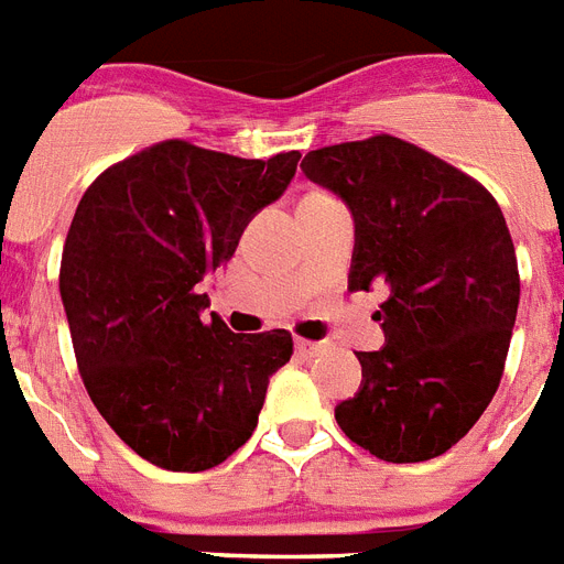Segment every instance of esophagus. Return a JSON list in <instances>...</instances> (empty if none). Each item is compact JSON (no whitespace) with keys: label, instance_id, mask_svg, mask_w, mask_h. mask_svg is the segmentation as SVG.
<instances>
[{"label":"esophagus","instance_id":"obj_1","mask_svg":"<svg viewBox=\"0 0 564 564\" xmlns=\"http://www.w3.org/2000/svg\"><path fill=\"white\" fill-rule=\"evenodd\" d=\"M296 351H300L302 357H316V355H323V351H325V343H316V339L300 337V339H296Z\"/></svg>","mask_w":564,"mask_h":564}]
</instances>
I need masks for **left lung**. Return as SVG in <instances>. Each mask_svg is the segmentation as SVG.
I'll return each instance as SVG.
<instances>
[{
	"mask_svg": "<svg viewBox=\"0 0 564 564\" xmlns=\"http://www.w3.org/2000/svg\"><path fill=\"white\" fill-rule=\"evenodd\" d=\"M311 181L355 213L348 288L389 285L386 346L357 351L362 383L334 409L375 458L415 464L467 435L505 375L519 264L499 202L473 175L394 134L314 149Z\"/></svg>",
	"mask_w": 564,
	"mask_h": 564,
	"instance_id": "left-lung-1",
	"label": "left lung"
}]
</instances>
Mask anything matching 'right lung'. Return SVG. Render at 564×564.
<instances>
[{"mask_svg":"<svg viewBox=\"0 0 564 564\" xmlns=\"http://www.w3.org/2000/svg\"><path fill=\"white\" fill-rule=\"evenodd\" d=\"M296 164L300 152L259 161L172 138L111 164L77 204L59 262L77 369L118 438L155 467L202 473L230 458L291 360L285 328L204 323L198 282Z\"/></svg>","mask_w":564,"mask_h":564,"instance_id":"add662e5","label":"right lung"}]
</instances>
